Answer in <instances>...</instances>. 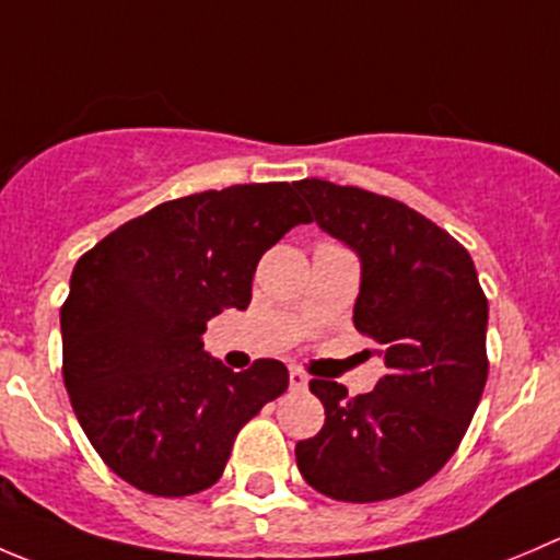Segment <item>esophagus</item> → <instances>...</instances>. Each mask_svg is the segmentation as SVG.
<instances>
[{
    "mask_svg": "<svg viewBox=\"0 0 560 560\" xmlns=\"http://www.w3.org/2000/svg\"><path fill=\"white\" fill-rule=\"evenodd\" d=\"M290 385L292 388H306L308 385V374L303 372V369H298V366H290Z\"/></svg>",
    "mask_w": 560,
    "mask_h": 560,
    "instance_id": "34e87169",
    "label": "esophagus"
}]
</instances>
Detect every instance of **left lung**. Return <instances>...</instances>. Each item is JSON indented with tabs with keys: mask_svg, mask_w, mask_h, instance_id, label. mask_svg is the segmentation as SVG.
Listing matches in <instances>:
<instances>
[{
	"mask_svg": "<svg viewBox=\"0 0 560 560\" xmlns=\"http://www.w3.org/2000/svg\"><path fill=\"white\" fill-rule=\"evenodd\" d=\"M295 191L361 262L352 323L388 366L352 399L334 380L308 383L325 424L295 446L298 468L334 501H388L432 479L468 430L487 383V298L470 254L407 205L328 180Z\"/></svg>",
	"mask_w": 560,
	"mask_h": 560,
	"instance_id": "8db88e82",
	"label": "left lung"
}]
</instances>
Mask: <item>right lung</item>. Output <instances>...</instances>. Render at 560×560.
<instances>
[{"instance_id": "1", "label": "right lung", "mask_w": 560, "mask_h": 560, "mask_svg": "<svg viewBox=\"0 0 560 560\" xmlns=\"http://www.w3.org/2000/svg\"><path fill=\"white\" fill-rule=\"evenodd\" d=\"M308 221L295 183L230 186L159 205L75 262L59 312L65 388L119 479L161 498L208 490L243 424L284 394V363L232 372L202 334L252 303L259 257Z\"/></svg>"}]
</instances>
